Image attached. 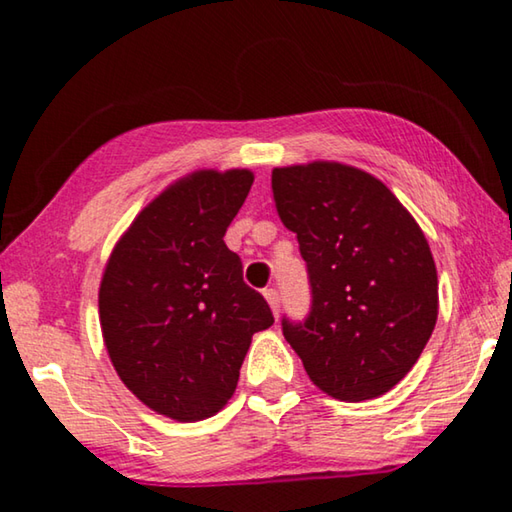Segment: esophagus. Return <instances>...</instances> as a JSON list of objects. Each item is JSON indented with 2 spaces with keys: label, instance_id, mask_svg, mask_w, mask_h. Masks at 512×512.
I'll return each mask as SVG.
<instances>
[{
  "label": "esophagus",
  "instance_id": "34e87169",
  "mask_svg": "<svg viewBox=\"0 0 512 512\" xmlns=\"http://www.w3.org/2000/svg\"><path fill=\"white\" fill-rule=\"evenodd\" d=\"M264 298L268 300V305H271L273 314L280 316V293H277V289H264Z\"/></svg>",
  "mask_w": 512,
  "mask_h": 512
}]
</instances>
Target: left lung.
I'll use <instances>...</instances> for the list:
<instances>
[{
  "instance_id": "obj_1",
  "label": "left lung",
  "mask_w": 512,
  "mask_h": 512,
  "mask_svg": "<svg viewBox=\"0 0 512 512\" xmlns=\"http://www.w3.org/2000/svg\"><path fill=\"white\" fill-rule=\"evenodd\" d=\"M271 187L311 289L307 318H282L284 339L336 400L388 393L438 318L436 264L420 225L381 180L348 164L273 169Z\"/></svg>"
}]
</instances>
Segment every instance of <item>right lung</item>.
Here are the masks:
<instances>
[{
  "label": "right lung",
  "mask_w": 512,
  "mask_h": 512,
  "mask_svg": "<svg viewBox=\"0 0 512 512\" xmlns=\"http://www.w3.org/2000/svg\"><path fill=\"white\" fill-rule=\"evenodd\" d=\"M253 180L248 169L178 180L137 214L103 273L112 366L137 400L178 422L223 409L250 339L275 320L223 241Z\"/></svg>",
  "instance_id": "add662e5"
}]
</instances>
